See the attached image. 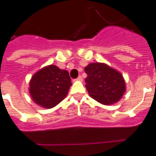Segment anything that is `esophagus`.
I'll use <instances>...</instances> for the list:
<instances>
[{
  "instance_id": "esophagus-1",
  "label": "esophagus",
  "mask_w": 156,
  "mask_h": 156,
  "mask_svg": "<svg viewBox=\"0 0 156 156\" xmlns=\"http://www.w3.org/2000/svg\"><path fill=\"white\" fill-rule=\"evenodd\" d=\"M77 80H78V81H83V78H82V76H81V75L78 76V78H77Z\"/></svg>"
}]
</instances>
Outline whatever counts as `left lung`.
<instances>
[{
  "instance_id": "1",
  "label": "left lung",
  "mask_w": 156,
  "mask_h": 156,
  "mask_svg": "<svg viewBox=\"0 0 156 156\" xmlns=\"http://www.w3.org/2000/svg\"><path fill=\"white\" fill-rule=\"evenodd\" d=\"M86 88L90 97L103 105L119 101L125 92V83L118 71L102 63H91L85 68Z\"/></svg>"
}]
</instances>
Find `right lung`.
Listing matches in <instances>:
<instances>
[{
  "label": "right lung",
  "mask_w": 156,
  "mask_h": 156,
  "mask_svg": "<svg viewBox=\"0 0 156 156\" xmlns=\"http://www.w3.org/2000/svg\"><path fill=\"white\" fill-rule=\"evenodd\" d=\"M29 85L31 97L35 103L50 109L62 101L72 83L67 70L49 65L36 73Z\"/></svg>",
  "instance_id": "1"
}]
</instances>
